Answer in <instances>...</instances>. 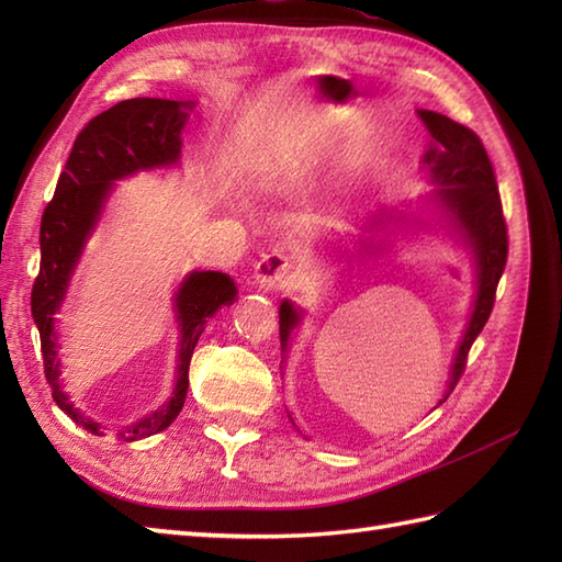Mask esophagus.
Returning <instances> with one entry per match:
<instances>
[{
    "instance_id": "esophagus-1",
    "label": "esophagus",
    "mask_w": 562,
    "mask_h": 562,
    "mask_svg": "<svg viewBox=\"0 0 562 562\" xmlns=\"http://www.w3.org/2000/svg\"><path fill=\"white\" fill-rule=\"evenodd\" d=\"M294 278L292 258L282 250H270L256 262V282L260 290H284Z\"/></svg>"
}]
</instances>
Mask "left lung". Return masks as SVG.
<instances>
[{"instance_id":"left-lung-1","label":"left lung","mask_w":562,"mask_h":562,"mask_svg":"<svg viewBox=\"0 0 562 562\" xmlns=\"http://www.w3.org/2000/svg\"><path fill=\"white\" fill-rule=\"evenodd\" d=\"M429 135L435 145L427 151L425 161L429 164L435 183L441 186L437 198L445 202L447 210L453 214V222L459 224L465 241L471 244L475 258H479V296H475V308L471 324L465 328V336L459 345V355L453 360L451 381L447 396L459 384L461 374L465 372V360H469L471 345L479 338V333L487 324L493 314L497 282L503 278L507 266V222L503 214V200H499L497 178L493 161L487 157L481 137L451 117L420 111ZM296 312L290 302L280 306V342L288 345L292 328L296 326ZM445 396V398H447Z\"/></svg>"}]
</instances>
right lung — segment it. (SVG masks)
Wrapping results in <instances>:
<instances>
[{
    "mask_svg": "<svg viewBox=\"0 0 562 562\" xmlns=\"http://www.w3.org/2000/svg\"><path fill=\"white\" fill-rule=\"evenodd\" d=\"M188 113L183 103L166 99H130L115 103L113 109L99 113L83 125L57 178L53 200L47 202L41 220V270L31 290V314L41 333V352L45 379L53 389L55 403L71 420L99 435V425L71 408L65 391L59 389L57 336L55 318L59 302L67 292L69 274L81 254L83 238L99 217L105 195L117 178L139 169L173 164L181 154V130ZM236 296L232 278L222 272H193L176 296L178 321L183 340L178 350V381L171 401L137 425L117 432V439L135 441L157 435L169 427L181 413L188 393L190 357L205 330L207 318L220 306H229Z\"/></svg>",
    "mask_w": 562,
    "mask_h": 562,
    "instance_id": "1",
    "label": "right lung"
}]
</instances>
